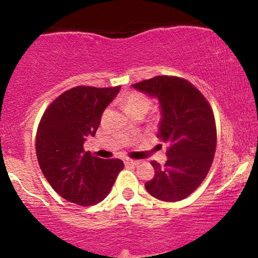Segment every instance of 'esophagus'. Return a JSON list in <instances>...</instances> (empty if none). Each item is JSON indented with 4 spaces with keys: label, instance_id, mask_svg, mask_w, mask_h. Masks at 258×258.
<instances>
[{
    "label": "esophagus",
    "instance_id": "34e87169",
    "mask_svg": "<svg viewBox=\"0 0 258 258\" xmlns=\"http://www.w3.org/2000/svg\"><path fill=\"white\" fill-rule=\"evenodd\" d=\"M125 162L127 165H132V166H137V165L139 164L138 160H132V159H126Z\"/></svg>",
    "mask_w": 258,
    "mask_h": 258
}]
</instances>
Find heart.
I'll return each mask as SVG.
<instances>
[{
    "label": "heart",
    "mask_w": 258,
    "mask_h": 258,
    "mask_svg": "<svg viewBox=\"0 0 258 258\" xmlns=\"http://www.w3.org/2000/svg\"><path fill=\"white\" fill-rule=\"evenodd\" d=\"M125 108L127 111L136 108H150V100L141 93H130L125 98Z\"/></svg>",
    "instance_id": "heart-1"
}]
</instances>
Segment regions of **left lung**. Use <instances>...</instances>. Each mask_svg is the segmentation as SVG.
Instances as JSON below:
<instances>
[{
  "mask_svg": "<svg viewBox=\"0 0 258 258\" xmlns=\"http://www.w3.org/2000/svg\"><path fill=\"white\" fill-rule=\"evenodd\" d=\"M158 98L161 109L158 138L168 144L164 166L152 161L155 174L146 183L152 197L179 201L189 197L209 173L216 152L214 111L203 93L184 79L155 76L132 85Z\"/></svg>",
  "mask_w": 258,
  "mask_h": 258,
  "instance_id": "obj_1",
  "label": "left lung"
}]
</instances>
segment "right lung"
Instances as JSON below:
<instances>
[{"mask_svg": "<svg viewBox=\"0 0 258 258\" xmlns=\"http://www.w3.org/2000/svg\"><path fill=\"white\" fill-rule=\"evenodd\" d=\"M120 88H70L41 117L36 133L38 165L52 188L70 203L90 206L104 200L123 168L120 159H100L84 149L86 138L94 137L103 111Z\"/></svg>", "mask_w": 258, "mask_h": 258, "instance_id": "add662e5", "label": "right lung"}]
</instances>
